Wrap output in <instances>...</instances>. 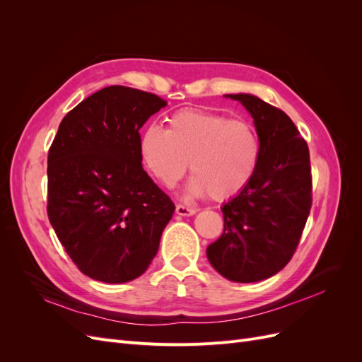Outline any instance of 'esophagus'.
<instances>
[{
	"mask_svg": "<svg viewBox=\"0 0 362 362\" xmlns=\"http://www.w3.org/2000/svg\"><path fill=\"white\" fill-rule=\"evenodd\" d=\"M175 211H177V214H180V216H193L196 213V208H190V206L178 204L177 208H175Z\"/></svg>",
	"mask_w": 362,
	"mask_h": 362,
	"instance_id": "obj_1",
	"label": "esophagus"
}]
</instances>
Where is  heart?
I'll list each match as a JSON object with an SVG mask.
<instances>
[{
	"mask_svg": "<svg viewBox=\"0 0 362 362\" xmlns=\"http://www.w3.org/2000/svg\"><path fill=\"white\" fill-rule=\"evenodd\" d=\"M259 140L243 120L185 108L168 119V128L149 125L141 131L139 154L148 172L164 187H173L187 169L189 190L208 193L214 201L238 194L254 178Z\"/></svg>",
	"mask_w": 362,
	"mask_h": 362,
	"instance_id": "obj_1",
	"label": "heart"
}]
</instances>
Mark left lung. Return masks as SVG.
I'll return each mask as SVG.
<instances>
[{
  "label": "left lung",
  "mask_w": 362,
  "mask_h": 362,
  "mask_svg": "<svg viewBox=\"0 0 362 362\" xmlns=\"http://www.w3.org/2000/svg\"><path fill=\"white\" fill-rule=\"evenodd\" d=\"M254 117L259 161L254 178L222 206L223 234L206 247L211 266L229 281L257 282L288 264L310 216V151L293 120L247 93L226 95Z\"/></svg>",
  "instance_id": "8db88e82"
}]
</instances>
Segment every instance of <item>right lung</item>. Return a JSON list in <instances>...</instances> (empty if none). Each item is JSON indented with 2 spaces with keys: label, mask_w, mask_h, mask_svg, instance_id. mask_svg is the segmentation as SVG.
I'll return each instance as SVG.
<instances>
[{
  "label": "right lung",
  "mask_w": 362,
  "mask_h": 362,
  "mask_svg": "<svg viewBox=\"0 0 362 362\" xmlns=\"http://www.w3.org/2000/svg\"><path fill=\"white\" fill-rule=\"evenodd\" d=\"M166 101L110 86L63 117L48 152L49 222L84 275L122 284L157 255L175 205L141 168L139 129Z\"/></svg>",
  "instance_id": "right-lung-1"
}]
</instances>
